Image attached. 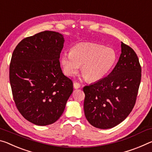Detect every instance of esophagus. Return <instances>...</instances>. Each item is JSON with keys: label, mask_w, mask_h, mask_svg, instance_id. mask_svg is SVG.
<instances>
[{"label": "esophagus", "mask_w": 152, "mask_h": 152, "mask_svg": "<svg viewBox=\"0 0 152 152\" xmlns=\"http://www.w3.org/2000/svg\"><path fill=\"white\" fill-rule=\"evenodd\" d=\"M73 86L75 89H78V88H80L81 85L79 83H77V82H74Z\"/></svg>", "instance_id": "esophagus-1"}]
</instances>
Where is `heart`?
I'll use <instances>...</instances> for the list:
<instances>
[{
    "label": "heart",
    "instance_id": "b5f03b06",
    "mask_svg": "<svg viewBox=\"0 0 152 152\" xmlns=\"http://www.w3.org/2000/svg\"><path fill=\"white\" fill-rule=\"evenodd\" d=\"M117 54L113 48L94 43H80L72 47L71 52L62 54L60 58L63 71L73 76L81 71L86 80L98 81L106 76L115 65Z\"/></svg>",
    "mask_w": 152,
    "mask_h": 152
}]
</instances>
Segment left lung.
Instances as JSON below:
<instances>
[{
    "label": "left lung",
    "instance_id": "obj_1",
    "mask_svg": "<svg viewBox=\"0 0 152 152\" xmlns=\"http://www.w3.org/2000/svg\"><path fill=\"white\" fill-rule=\"evenodd\" d=\"M141 67L135 51L121 42V54L111 73L83 89L84 113L89 123L106 129L127 117L135 104Z\"/></svg>",
    "mask_w": 152,
    "mask_h": 152
}]
</instances>
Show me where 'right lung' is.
Here are the masks:
<instances>
[{"mask_svg": "<svg viewBox=\"0 0 152 152\" xmlns=\"http://www.w3.org/2000/svg\"><path fill=\"white\" fill-rule=\"evenodd\" d=\"M64 42L58 32L42 31L22 39L12 54L9 80L15 104L36 125L55 123L73 91L60 64Z\"/></svg>", "mask_w": 152, "mask_h": 152, "instance_id": "right-lung-1", "label": "right lung"}]
</instances>
